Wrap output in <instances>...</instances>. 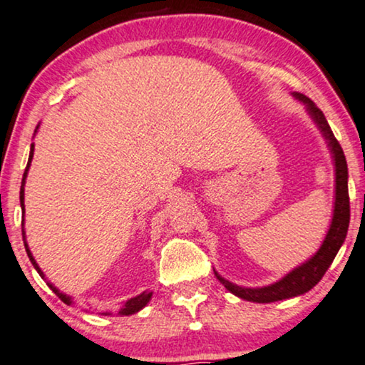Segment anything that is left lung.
<instances>
[{
  "label": "left lung",
  "instance_id": "1",
  "mask_svg": "<svg viewBox=\"0 0 365 365\" xmlns=\"http://www.w3.org/2000/svg\"><path fill=\"white\" fill-rule=\"evenodd\" d=\"M292 97L297 102H300L305 107V112L309 113L312 122H314L317 129L320 130L324 137L325 144H327L330 158L334 164V176H335V189H334V210L332 220H330L329 230L325 233V238L319 246V250L307 258L304 263H300L290 272L285 273L280 280L269 283L263 287H241L236 283L226 280L215 269V275L217 280L223 283L228 292L233 293L238 298H243L246 302H255V304H272V302L287 300V298L300 297L312 290L317 283L322 280L334 258L337 257L340 246L344 245L345 236H347L349 221H350V205H349V171H347V160H345L344 150L335 139L332 129H330L327 119H325L324 112L310 101L309 97L302 96V93L293 92Z\"/></svg>",
  "mask_w": 365,
  "mask_h": 365
}]
</instances>
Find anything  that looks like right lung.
Listing matches in <instances>:
<instances>
[{
	"label": "right lung",
	"mask_w": 365,
	"mask_h": 365,
	"mask_svg": "<svg viewBox=\"0 0 365 365\" xmlns=\"http://www.w3.org/2000/svg\"><path fill=\"white\" fill-rule=\"evenodd\" d=\"M38 129H40V124L36 125V129H35V134L38 132ZM33 150H35V144H31V148H30V158H28V164H26V169H25V174H23V181H21V189H20V205H21V211H23V221H21V231H23V243H25V250H26V253H28V258H30V262H31V264L33 267H35V269L38 272V275H40L41 278H43V280L46 282V285H48L50 288H51V292L55 293L56 297L60 298L61 302H63V304H67V305H75V300L70 295H67V293H63V292H60L58 288H56L53 283H51L48 278H46V275L43 273V269H41L40 267H38V263H36V259H35V257H33V253L30 252V246H28V243H26V233H25V184H26V176H28V171H30V165H31V159H33ZM150 298H153V292H149V290H145V292H142V293H139V295L137 297H132V298H129V300H125V302H122L120 304V309H119V312H117V317H129V315H134V314H137V312H140L142 309H144L145 305L149 304L150 302ZM85 312H90V310H85ZM98 315H107V317H110V315H113L112 312H98Z\"/></svg>",
	"instance_id": "obj_1"
}]
</instances>
